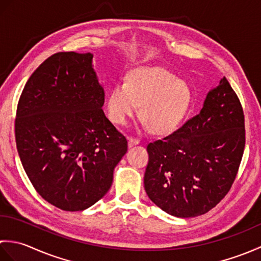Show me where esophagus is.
<instances>
[{
    "mask_svg": "<svg viewBox=\"0 0 261 261\" xmlns=\"http://www.w3.org/2000/svg\"><path fill=\"white\" fill-rule=\"evenodd\" d=\"M127 140H129V146L130 147L136 146V145H139V142H140L139 139H136V138H132V137L127 138Z\"/></svg>",
    "mask_w": 261,
    "mask_h": 261,
    "instance_id": "esophagus-1",
    "label": "esophagus"
}]
</instances>
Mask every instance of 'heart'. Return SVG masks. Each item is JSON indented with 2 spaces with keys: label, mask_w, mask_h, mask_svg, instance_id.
<instances>
[{
  "label": "heart",
  "mask_w": 261,
  "mask_h": 261,
  "mask_svg": "<svg viewBox=\"0 0 261 261\" xmlns=\"http://www.w3.org/2000/svg\"><path fill=\"white\" fill-rule=\"evenodd\" d=\"M192 101L193 93L185 81L162 67H139L111 87L105 107L114 124L125 125L140 105V118L148 129L167 135L186 118Z\"/></svg>",
  "instance_id": "heart-1"
}]
</instances>
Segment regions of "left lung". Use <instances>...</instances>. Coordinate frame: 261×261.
<instances>
[{"label":"left lung","instance_id":"1","mask_svg":"<svg viewBox=\"0 0 261 261\" xmlns=\"http://www.w3.org/2000/svg\"><path fill=\"white\" fill-rule=\"evenodd\" d=\"M246 143L245 115L228 80L210 90L199 113L147 147L145 190L176 218L212 210L233 184Z\"/></svg>","mask_w":261,"mask_h":261}]
</instances>
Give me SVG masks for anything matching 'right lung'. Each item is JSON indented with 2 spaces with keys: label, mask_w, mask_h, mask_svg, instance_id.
Wrapping results in <instances>:
<instances>
[{
  "label": "right lung",
  "mask_w": 261,
  "mask_h": 261,
  "mask_svg": "<svg viewBox=\"0 0 261 261\" xmlns=\"http://www.w3.org/2000/svg\"><path fill=\"white\" fill-rule=\"evenodd\" d=\"M103 104L91 53L53 55L22 91L15 119L22 166L39 195L63 211L99 201L127 150Z\"/></svg>",
  "instance_id": "obj_1"
}]
</instances>
